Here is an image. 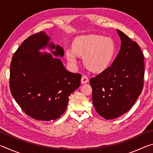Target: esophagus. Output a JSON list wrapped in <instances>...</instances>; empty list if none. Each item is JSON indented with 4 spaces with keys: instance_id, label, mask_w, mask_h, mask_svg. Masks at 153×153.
<instances>
[{
    "instance_id": "34e87169",
    "label": "esophagus",
    "mask_w": 153,
    "mask_h": 153,
    "mask_svg": "<svg viewBox=\"0 0 153 153\" xmlns=\"http://www.w3.org/2000/svg\"><path fill=\"white\" fill-rule=\"evenodd\" d=\"M89 82V79L86 76H83L81 78V82L82 84H86Z\"/></svg>"
}]
</instances>
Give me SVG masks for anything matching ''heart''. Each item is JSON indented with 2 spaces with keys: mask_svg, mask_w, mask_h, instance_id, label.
I'll list each match as a JSON object with an SVG mask.
<instances>
[{
  "mask_svg": "<svg viewBox=\"0 0 153 153\" xmlns=\"http://www.w3.org/2000/svg\"><path fill=\"white\" fill-rule=\"evenodd\" d=\"M115 53V43L111 38L90 34L76 38L73 48L67 49L66 56L70 64L75 66L79 56H83V62L86 68L98 73L109 67Z\"/></svg>",
  "mask_w": 153,
  "mask_h": 153,
  "instance_id": "obj_1",
  "label": "heart"
}]
</instances>
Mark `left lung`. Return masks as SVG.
<instances>
[{"label": "left lung", "instance_id": "obj_1", "mask_svg": "<svg viewBox=\"0 0 153 153\" xmlns=\"http://www.w3.org/2000/svg\"><path fill=\"white\" fill-rule=\"evenodd\" d=\"M121 48L111 66L92 77V102L106 120L123 115L135 103L144 86V55L136 42L117 30Z\"/></svg>", "mask_w": 153, "mask_h": 153}]
</instances>
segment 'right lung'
I'll return each mask as SVG.
<instances>
[{"instance_id":"add662e5","label":"right lung","mask_w":153,"mask_h":153,"mask_svg":"<svg viewBox=\"0 0 153 153\" xmlns=\"http://www.w3.org/2000/svg\"><path fill=\"white\" fill-rule=\"evenodd\" d=\"M44 32L25 40L13 56L9 86L22 109L39 121L55 120L63 115L69 97L80 86L81 74L66 70L60 59L39 51L48 47L63 57V47L51 43Z\"/></svg>"}]
</instances>
